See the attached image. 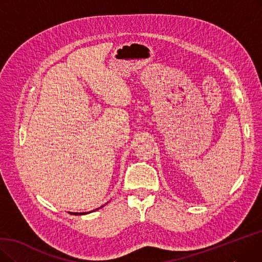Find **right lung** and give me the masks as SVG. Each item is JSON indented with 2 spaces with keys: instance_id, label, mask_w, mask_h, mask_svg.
I'll list each match as a JSON object with an SVG mask.
<instances>
[{
  "instance_id": "1",
  "label": "right lung",
  "mask_w": 262,
  "mask_h": 262,
  "mask_svg": "<svg viewBox=\"0 0 262 262\" xmlns=\"http://www.w3.org/2000/svg\"><path fill=\"white\" fill-rule=\"evenodd\" d=\"M102 207V206H101ZM97 210H99V208H97ZM93 211H96V210H93ZM93 211H91V212H93ZM90 213V212H89ZM70 214H74V215H85V214H87V213H71L70 212Z\"/></svg>"
}]
</instances>
